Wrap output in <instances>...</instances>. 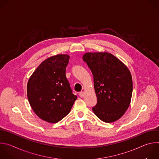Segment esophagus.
Instances as JSON below:
<instances>
[{"label":"esophagus","instance_id":"obj_1","mask_svg":"<svg viewBox=\"0 0 159 159\" xmlns=\"http://www.w3.org/2000/svg\"><path fill=\"white\" fill-rule=\"evenodd\" d=\"M84 96H85V93H84V92H80V93H79V96H80V98H83Z\"/></svg>","mask_w":159,"mask_h":159}]
</instances>
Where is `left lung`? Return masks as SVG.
<instances>
[{"mask_svg":"<svg viewBox=\"0 0 159 159\" xmlns=\"http://www.w3.org/2000/svg\"><path fill=\"white\" fill-rule=\"evenodd\" d=\"M94 77L98 98L93 107L101 121L112 123L119 120L128 109L131 99L133 82L128 67L107 52L86 53L83 55Z\"/></svg>","mask_w":159,"mask_h":159,"instance_id":"obj_1","label":"left lung"}]
</instances>
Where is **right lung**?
<instances>
[{
  "instance_id": "1",
  "label": "right lung",
  "mask_w": 159,
  "mask_h": 159,
  "mask_svg": "<svg viewBox=\"0 0 159 159\" xmlns=\"http://www.w3.org/2000/svg\"><path fill=\"white\" fill-rule=\"evenodd\" d=\"M70 57L57 55L44 60L30 77L27 95L41 120L56 123L70 112L77 97L72 93L65 72Z\"/></svg>"
}]
</instances>
